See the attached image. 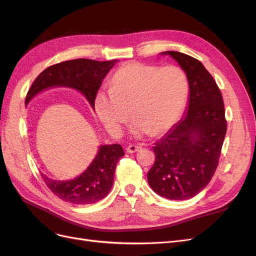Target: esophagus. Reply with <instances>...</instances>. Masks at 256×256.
<instances>
[{
  "instance_id": "1",
  "label": "esophagus",
  "mask_w": 256,
  "mask_h": 256,
  "mask_svg": "<svg viewBox=\"0 0 256 256\" xmlns=\"http://www.w3.org/2000/svg\"><path fill=\"white\" fill-rule=\"evenodd\" d=\"M141 148V146H138V145H129L128 147H127V152H129V154H134V152H138V150Z\"/></svg>"
}]
</instances>
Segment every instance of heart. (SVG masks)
Returning <instances> with one entry per match:
<instances>
[{
  "label": "heart",
  "instance_id": "heart-1",
  "mask_svg": "<svg viewBox=\"0 0 256 256\" xmlns=\"http://www.w3.org/2000/svg\"><path fill=\"white\" fill-rule=\"evenodd\" d=\"M187 95L188 79L180 67L128 63L115 72L110 90L97 92L95 111L111 134L122 132L130 110L132 134H159L180 118Z\"/></svg>",
  "mask_w": 256,
  "mask_h": 256
}]
</instances>
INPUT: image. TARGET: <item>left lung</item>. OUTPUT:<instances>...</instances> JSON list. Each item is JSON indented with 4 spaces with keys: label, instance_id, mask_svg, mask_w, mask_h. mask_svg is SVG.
Segmentation results:
<instances>
[{
    "label": "left lung",
    "instance_id": "8db88e82",
    "mask_svg": "<svg viewBox=\"0 0 256 256\" xmlns=\"http://www.w3.org/2000/svg\"><path fill=\"white\" fill-rule=\"evenodd\" d=\"M170 56L186 72L189 83L187 111L152 147L154 166L147 173L150 188L168 200H189L212 178L226 134L221 92L196 58L177 51Z\"/></svg>",
    "mask_w": 256,
    "mask_h": 256
}]
</instances>
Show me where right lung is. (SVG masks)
<instances>
[{
    "label": "right lung",
    "instance_id": "obj_1",
    "mask_svg": "<svg viewBox=\"0 0 256 256\" xmlns=\"http://www.w3.org/2000/svg\"><path fill=\"white\" fill-rule=\"evenodd\" d=\"M118 60L98 62L76 58L48 67L37 76L28 92L26 106L40 92L51 88H69L80 92L95 110V98L102 80ZM120 144L100 145L95 158L74 180H52L42 173L47 187L60 200L76 205H88L104 198L113 186L116 164L124 156Z\"/></svg>",
    "mask_w": 256,
    "mask_h": 256
}]
</instances>
